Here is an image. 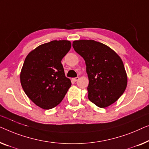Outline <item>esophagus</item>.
I'll list each match as a JSON object with an SVG mask.
<instances>
[{
  "mask_svg": "<svg viewBox=\"0 0 149 149\" xmlns=\"http://www.w3.org/2000/svg\"><path fill=\"white\" fill-rule=\"evenodd\" d=\"M72 79H73V81H77L78 80V79H79V77H74V78H73Z\"/></svg>",
  "mask_w": 149,
  "mask_h": 149,
  "instance_id": "obj_1",
  "label": "esophagus"
}]
</instances>
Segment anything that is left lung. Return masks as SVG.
<instances>
[{
  "mask_svg": "<svg viewBox=\"0 0 149 149\" xmlns=\"http://www.w3.org/2000/svg\"><path fill=\"white\" fill-rule=\"evenodd\" d=\"M72 46L85 61L89 100L100 108L114 103L127 86V74L121 58L107 45L92 40H75Z\"/></svg>",
  "mask_w": 149,
  "mask_h": 149,
  "instance_id": "1",
  "label": "left lung"
}]
</instances>
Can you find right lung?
Wrapping results in <instances>:
<instances>
[{
    "mask_svg": "<svg viewBox=\"0 0 149 149\" xmlns=\"http://www.w3.org/2000/svg\"><path fill=\"white\" fill-rule=\"evenodd\" d=\"M71 46L68 40H53L36 48L25 59L21 84L28 98L42 109L57 106L72 85L61 62Z\"/></svg>",
    "mask_w": 149,
    "mask_h": 149,
    "instance_id": "1",
    "label": "right lung"
}]
</instances>
